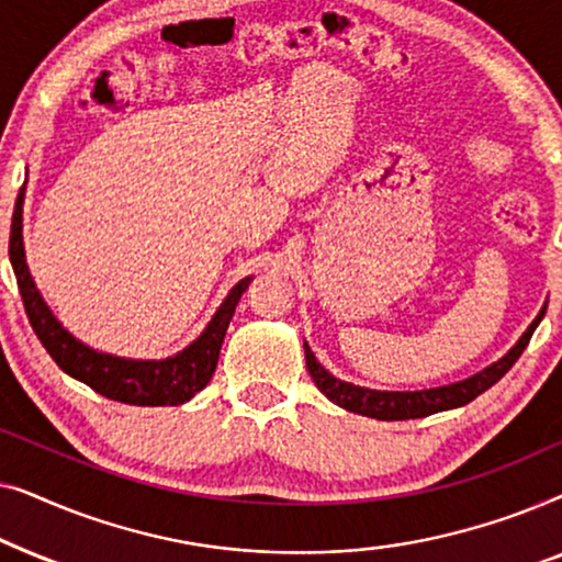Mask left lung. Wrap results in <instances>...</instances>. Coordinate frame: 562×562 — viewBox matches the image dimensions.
I'll list each match as a JSON object with an SVG mask.
<instances>
[{"mask_svg":"<svg viewBox=\"0 0 562 562\" xmlns=\"http://www.w3.org/2000/svg\"><path fill=\"white\" fill-rule=\"evenodd\" d=\"M544 310H548V304H542V310L532 319V325L525 329V335L514 342V348L506 352V356L498 358L496 363L486 366L483 371L468 375L463 381L448 383V386L422 389V391H379V389L356 386V383L335 379V375L329 373L317 358H314L310 345L304 342L306 368H310L312 379L317 383L322 394H325L333 404L342 406V409H348L352 414H363V417H371V419H381V422L419 419V417H427V414L458 409V406H463L468 402H473L475 396H481L483 391H488L496 381H502V375L509 371V368L517 363L521 352H525L529 337H532L537 325H540L544 317Z\"/></svg>","mask_w":562,"mask_h":562,"instance_id":"8db88e82","label":"left lung"}]
</instances>
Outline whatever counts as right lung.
<instances>
[{"instance_id":"1","label":"right lung","mask_w":562,"mask_h":562,"mask_svg":"<svg viewBox=\"0 0 562 562\" xmlns=\"http://www.w3.org/2000/svg\"><path fill=\"white\" fill-rule=\"evenodd\" d=\"M22 204H25V187L20 189L18 202H14L12 229H10V263L18 276V286L25 304L27 319L33 325L37 340L50 352L58 368L71 379L87 383L97 394L112 402L135 404V406H179L187 404L196 391L210 383L214 368H217L222 342L233 319L235 306L250 286L252 276L237 281L220 310L214 312L204 333L189 342L181 352L164 360H135L120 358L110 352L89 348L79 337H74L60 325L50 306L45 304L41 291H37L33 276H30L25 260V243H22Z\"/></svg>"}]
</instances>
